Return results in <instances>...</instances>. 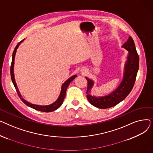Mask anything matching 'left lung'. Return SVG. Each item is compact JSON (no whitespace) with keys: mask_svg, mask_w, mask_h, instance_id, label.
I'll list each match as a JSON object with an SVG mask.
<instances>
[{"mask_svg":"<svg viewBox=\"0 0 153 153\" xmlns=\"http://www.w3.org/2000/svg\"><path fill=\"white\" fill-rule=\"evenodd\" d=\"M122 47L128 50L129 53L125 67L123 79L120 86L114 92L102 97H93L89 94V92L93 86L94 82L89 78L85 77L87 81V98L92 105L99 108L105 109L116 105L127 97L134 86L139 69L140 59L134 41L131 36L128 38Z\"/></svg>","mask_w":153,"mask_h":153,"instance_id":"8db88e82","label":"left lung"}]
</instances>
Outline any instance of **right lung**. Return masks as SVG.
Wrapping results in <instances>:
<instances>
[{
  "instance_id": "1",
  "label": "right lung",
  "mask_w": 153,
  "mask_h": 153,
  "mask_svg": "<svg viewBox=\"0 0 153 153\" xmlns=\"http://www.w3.org/2000/svg\"><path fill=\"white\" fill-rule=\"evenodd\" d=\"M24 39L22 40L21 42H20L17 45V46H16V47L14 49V51L13 52V54H12V63H11V66H10V76H11V79H12V81L13 84V85L15 88L16 89V91H17V94H18V95L19 96V97L20 98V99L22 100V101L26 104V105L32 108H33L35 110H38V111H44V112H51V111H53L54 110H56V109H58L62 103V102L64 99V98H65V96H66V89L68 87V85H69L70 82H72V81H73L74 79H75L77 76L76 75H74L73 76L71 77L69 79H68L67 81L64 82L62 85V88H61V94L59 95V98L58 99V100H56L55 102H54L53 103L51 104V105H45V106H42V105H34V104H32V103H30L29 102H28L27 101H26L25 100H24L23 99H22L21 97V95L19 91V89H18V87L17 86V84H16V82L15 81V79H14V74H13V64H14V59H15V53H16V51H17V49L18 48L19 46L20 45V44L23 41Z\"/></svg>"
}]
</instances>
